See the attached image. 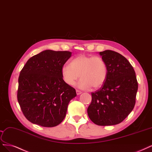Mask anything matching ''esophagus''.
Segmentation results:
<instances>
[{
  "instance_id": "34e87169",
  "label": "esophagus",
  "mask_w": 152,
  "mask_h": 152,
  "mask_svg": "<svg viewBox=\"0 0 152 152\" xmlns=\"http://www.w3.org/2000/svg\"><path fill=\"white\" fill-rule=\"evenodd\" d=\"M76 93H77V95H79V94H82V91H80L79 90H76Z\"/></svg>"
}]
</instances>
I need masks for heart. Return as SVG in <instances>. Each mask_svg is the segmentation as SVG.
I'll return each instance as SVG.
<instances>
[{
  "label": "heart",
  "instance_id": "obj_1",
  "mask_svg": "<svg viewBox=\"0 0 152 152\" xmlns=\"http://www.w3.org/2000/svg\"><path fill=\"white\" fill-rule=\"evenodd\" d=\"M107 75L106 62L98 56L78 55L61 69L63 80L66 84L74 86L80 77L78 87L83 89L101 87L105 83Z\"/></svg>",
  "mask_w": 152,
  "mask_h": 152
}]
</instances>
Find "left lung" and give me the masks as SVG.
Wrapping results in <instances>:
<instances>
[{
    "mask_svg": "<svg viewBox=\"0 0 152 152\" xmlns=\"http://www.w3.org/2000/svg\"><path fill=\"white\" fill-rule=\"evenodd\" d=\"M99 54L106 62L108 75L102 86L91 92L87 114L96 124L111 126L121 123L132 111L138 85L133 68L124 56L112 50Z\"/></svg>",
    "mask_w": 152,
    "mask_h": 152,
    "instance_id": "1",
    "label": "left lung"
}]
</instances>
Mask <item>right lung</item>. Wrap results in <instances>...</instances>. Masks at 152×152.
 Instances as JSON below:
<instances>
[{"instance_id":"right-lung-1","label":"right lung","mask_w":152,"mask_h":152,"mask_svg":"<svg viewBox=\"0 0 152 152\" xmlns=\"http://www.w3.org/2000/svg\"><path fill=\"white\" fill-rule=\"evenodd\" d=\"M72 53L45 50L30 58L20 72L18 101L26 118L43 127L64 119L75 89L63 80L61 69Z\"/></svg>"}]
</instances>
